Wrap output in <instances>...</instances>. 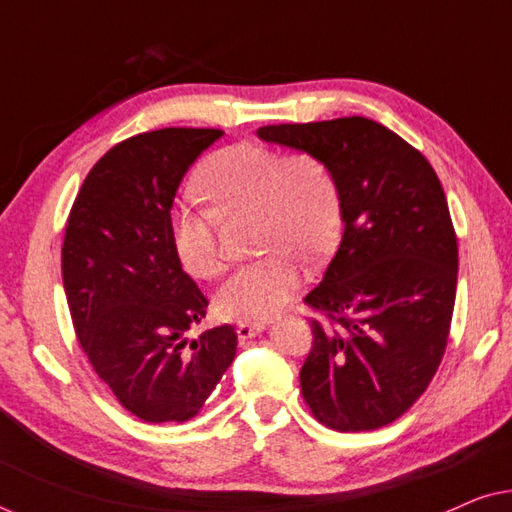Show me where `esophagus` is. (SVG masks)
Wrapping results in <instances>:
<instances>
[{
  "label": "esophagus",
  "mask_w": 512,
  "mask_h": 512,
  "mask_svg": "<svg viewBox=\"0 0 512 512\" xmlns=\"http://www.w3.org/2000/svg\"><path fill=\"white\" fill-rule=\"evenodd\" d=\"M263 331H265L263 321H240V324H237V338H240L242 342L254 338V335L263 333Z\"/></svg>",
  "instance_id": "1"
}]
</instances>
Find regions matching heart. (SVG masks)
Instances as JSON below:
<instances>
[{
    "label": "heart",
    "mask_w": 512,
    "mask_h": 512,
    "mask_svg": "<svg viewBox=\"0 0 512 512\" xmlns=\"http://www.w3.org/2000/svg\"><path fill=\"white\" fill-rule=\"evenodd\" d=\"M195 191L213 212L177 207L170 228L174 251L193 277L214 279L226 270L216 216L254 212L258 249L270 251L237 270L216 293V310L228 319L275 317L303 279L295 256L321 261L338 242V186L314 153L279 156L258 144L226 146L200 167Z\"/></svg>",
    "instance_id": "b5f03b06"
}]
</instances>
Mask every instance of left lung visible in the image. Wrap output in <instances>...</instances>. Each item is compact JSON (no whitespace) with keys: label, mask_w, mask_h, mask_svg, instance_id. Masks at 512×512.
<instances>
[{"label":"left lung","mask_w":512,"mask_h":512,"mask_svg":"<svg viewBox=\"0 0 512 512\" xmlns=\"http://www.w3.org/2000/svg\"><path fill=\"white\" fill-rule=\"evenodd\" d=\"M256 135L319 156L340 195V247L305 296L331 319H312L305 403L342 433L387 426L429 387L450 335L459 254L440 179L370 118L263 125Z\"/></svg>","instance_id":"obj_1"}]
</instances>
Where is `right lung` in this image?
<instances>
[{"label":"right lung","instance_id":"1","mask_svg":"<svg viewBox=\"0 0 512 512\" xmlns=\"http://www.w3.org/2000/svg\"><path fill=\"white\" fill-rule=\"evenodd\" d=\"M223 130L163 128L116 144L88 172L62 244V284L83 352L125 410L188 422L235 359L233 326L200 324L207 298L172 244L177 188Z\"/></svg>","mask_w":512,"mask_h":512}]
</instances>
